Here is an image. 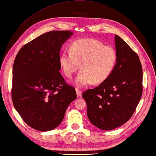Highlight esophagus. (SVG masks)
Returning <instances> with one entry per match:
<instances>
[{
    "label": "esophagus",
    "mask_w": 156,
    "mask_h": 156,
    "mask_svg": "<svg viewBox=\"0 0 156 156\" xmlns=\"http://www.w3.org/2000/svg\"><path fill=\"white\" fill-rule=\"evenodd\" d=\"M76 91V94H77V97H80V96H82V92H81L79 90H78V89H77Z\"/></svg>",
    "instance_id": "1"
}]
</instances>
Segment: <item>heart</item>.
Returning <instances> with one entry per match:
<instances>
[{"instance_id":"b5f03b06","label":"heart","mask_w":156,"mask_h":156,"mask_svg":"<svg viewBox=\"0 0 156 156\" xmlns=\"http://www.w3.org/2000/svg\"><path fill=\"white\" fill-rule=\"evenodd\" d=\"M70 51H65L59 58V65L64 75L71 78L80 69L74 84L78 87L100 84L113 72L117 62L115 50L93 39L74 41Z\"/></svg>"}]
</instances>
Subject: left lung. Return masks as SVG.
<instances>
[{
  "mask_svg": "<svg viewBox=\"0 0 156 156\" xmlns=\"http://www.w3.org/2000/svg\"><path fill=\"white\" fill-rule=\"evenodd\" d=\"M117 62L108 78L83 94L90 122L103 130L126 122L142 94V67L139 57L119 36L115 35Z\"/></svg>",
  "mask_w": 156,
  "mask_h": 156,
  "instance_id": "obj_1",
  "label": "left lung"
}]
</instances>
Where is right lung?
Listing matches in <instances>:
<instances>
[{"label":"right lung","instance_id":"obj_1","mask_svg":"<svg viewBox=\"0 0 156 156\" xmlns=\"http://www.w3.org/2000/svg\"><path fill=\"white\" fill-rule=\"evenodd\" d=\"M73 34L68 30L42 34L22 47L14 60L13 105L36 130L48 131L58 126L77 98L75 89L66 84L59 72L60 51Z\"/></svg>","mask_w":156,"mask_h":156}]
</instances>
